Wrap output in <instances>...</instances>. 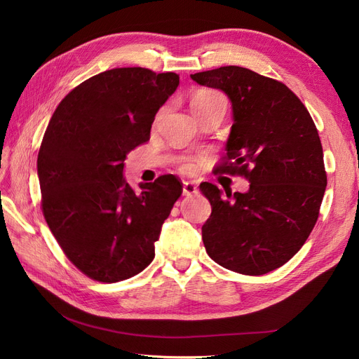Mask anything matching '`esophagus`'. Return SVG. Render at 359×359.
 <instances>
[{
    "label": "esophagus",
    "instance_id": "obj_1",
    "mask_svg": "<svg viewBox=\"0 0 359 359\" xmlns=\"http://www.w3.org/2000/svg\"><path fill=\"white\" fill-rule=\"evenodd\" d=\"M198 193V187L196 184L191 182V181H186L182 184V194L184 196H191V194H196Z\"/></svg>",
    "mask_w": 359,
    "mask_h": 359
}]
</instances>
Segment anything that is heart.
<instances>
[{
	"instance_id": "1",
	"label": "heart",
	"mask_w": 359,
	"mask_h": 359,
	"mask_svg": "<svg viewBox=\"0 0 359 359\" xmlns=\"http://www.w3.org/2000/svg\"><path fill=\"white\" fill-rule=\"evenodd\" d=\"M215 102H224V97L217 93V91H211V90H205V91H201L198 93L196 95L193 97L191 100V109H198V107H202V106H206V104H211V103H215ZM184 169L186 170H191L193 169V165L191 163H187L186 166H184Z\"/></svg>"
}]
</instances>
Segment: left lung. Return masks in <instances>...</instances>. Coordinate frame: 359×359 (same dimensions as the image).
I'll use <instances>...</instances> for the list:
<instances>
[{
    "instance_id": "left-lung-1",
    "label": "left lung",
    "mask_w": 359,
    "mask_h": 359,
    "mask_svg": "<svg viewBox=\"0 0 359 359\" xmlns=\"http://www.w3.org/2000/svg\"><path fill=\"white\" fill-rule=\"evenodd\" d=\"M222 90L233 124L217 170L245 177V193L199 189L211 203L202 226L210 257L226 269L262 276L285 265L318 222L327 172L318 128L306 106L285 83L244 67L226 66L190 74Z\"/></svg>"
}]
</instances>
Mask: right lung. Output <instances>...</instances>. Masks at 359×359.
Listing matches in <instances>:
<instances>
[{"label": "right lung", "instance_id": "right-lung-1", "mask_svg": "<svg viewBox=\"0 0 359 359\" xmlns=\"http://www.w3.org/2000/svg\"><path fill=\"white\" fill-rule=\"evenodd\" d=\"M180 85L177 73L106 70L72 90L43 136L37 175L50 232L85 276L115 283L144 271L182 186L175 175L126 181L124 160L147 142L157 111Z\"/></svg>", "mask_w": 359, "mask_h": 359}]
</instances>
